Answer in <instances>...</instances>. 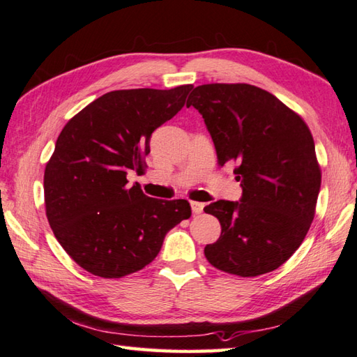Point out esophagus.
Instances as JSON below:
<instances>
[{
  "label": "esophagus",
  "instance_id": "34e87169",
  "mask_svg": "<svg viewBox=\"0 0 357 357\" xmlns=\"http://www.w3.org/2000/svg\"><path fill=\"white\" fill-rule=\"evenodd\" d=\"M203 206H205V203H200V202H191V209L194 214H200L203 211Z\"/></svg>",
  "mask_w": 357,
  "mask_h": 357
}]
</instances>
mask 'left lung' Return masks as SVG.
I'll list each match as a JSON object with an SVG mask.
<instances>
[{
    "mask_svg": "<svg viewBox=\"0 0 357 357\" xmlns=\"http://www.w3.org/2000/svg\"><path fill=\"white\" fill-rule=\"evenodd\" d=\"M186 106L205 119L217 163L234 162L242 200L205 206L220 222L205 257L217 270L256 278L293 256L316 214L321 189L314 140L299 114L246 83L197 86Z\"/></svg>",
    "mask_w": 357,
    "mask_h": 357,
    "instance_id": "1",
    "label": "left lung"
}]
</instances>
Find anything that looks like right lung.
<instances>
[{"instance_id": "1", "label": "right lung", "mask_w": 357, "mask_h": 357, "mask_svg": "<svg viewBox=\"0 0 357 357\" xmlns=\"http://www.w3.org/2000/svg\"><path fill=\"white\" fill-rule=\"evenodd\" d=\"M192 84L107 92L63 128L45 169L50 228L70 259L120 279L157 257L166 232L189 219L188 200L144 195L128 172L142 169L154 130L181 107Z\"/></svg>"}]
</instances>
